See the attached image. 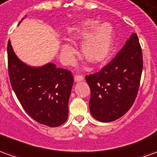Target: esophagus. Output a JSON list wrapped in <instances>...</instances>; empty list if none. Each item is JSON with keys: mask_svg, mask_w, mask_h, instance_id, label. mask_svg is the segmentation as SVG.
Segmentation results:
<instances>
[{"mask_svg": "<svg viewBox=\"0 0 157 157\" xmlns=\"http://www.w3.org/2000/svg\"><path fill=\"white\" fill-rule=\"evenodd\" d=\"M84 79V76L83 75H78V74H77L74 76V80L76 81V82H78V81H82Z\"/></svg>", "mask_w": 157, "mask_h": 157, "instance_id": "1", "label": "esophagus"}]
</instances>
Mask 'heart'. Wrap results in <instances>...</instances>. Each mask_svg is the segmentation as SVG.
<instances>
[{"instance_id": "b5f03b06", "label": "heart", "mask_w": 157, "mask_h": 157, "mask_svg": "<svg viewBox=\"0 0 157 157\" xmlns=\"http://www.w3.org/2000/svg\"><path fill=\"white\" fill-rule=\"evenodd\" d=\"M71 41L84 40L81 56L92 64H100L108 59L113 46V28L108 23L99 25L95 20H86L68 32ZM75 49L67 44L61 45V57L65 62L72 63Z\"/></svg>"}]
</instances>
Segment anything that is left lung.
<instances>
[{"instance_id":"1","label":"left lung","mask_w":157,"mask_h":157,"mask_svg":"<svg viewBox=\"0 0 157 157\" xmlns=\"http://www.w3.org/2000/svg\"><path fill=\"white\" fill-rule=\"evenodd\" d=\"M142 71V48L137 34L132 33L109 63L99 72L85 76L93 117L101 122L122 117L134 103Z\"/></svg>"}]
</instances>
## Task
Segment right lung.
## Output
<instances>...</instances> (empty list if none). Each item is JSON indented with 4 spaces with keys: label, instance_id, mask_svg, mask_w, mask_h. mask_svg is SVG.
<instances>
[{
    "label": "right lung",
    "instance_id": "obj_1",
    "mask_svg": "<svg viewBox=\"0 0 157 157\" xmlns=\"http://www.w3.org/2000/svg\"><path fill=\"white\" fill-rule=\"evenodd\" d=\"M7 68L12 88L30 116L45 126H59L67 121L73 76L71 71L48 63L31 67L16 56L7 44Z\"/></svg>",
    "mask_w": 157,
    "mask_h": 157
}]
</instances>
